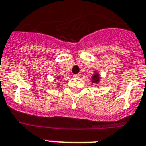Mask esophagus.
Here are the masks:
<instances>
[{
	"instance_id": "esophagus-1",
	"label": "esophagus",
	"mask_w": 146,
	"mask_h": 146,
	"mask_svg": "<svg viewBox=\"0 0 146 146\" xmlns=\"http://www.w3.org/2000/svg\"><path fill=\"white\" fill-rule=\"evenodd\" d=\"M73 77H74V78H79L80 77V74H74V75H73Z\"/></svg>"
}]
</instances>
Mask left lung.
Returning <instances> with one entry per match:
<instances>
[{
  "label": "left lung",
  "instance_id": "8db88e82",
  "mask_svg": "<svg viewBox=\"0 0 146 146\" xmlns=\"http://www.w3.org/2000/svg\"><path fill=\"white\" fill-rule=\"evenodd\" d=\"M101 81V78H100V74L98 73L96 70L94 72V74H92V82L94 83V84H98Z\"/></svg>",
  "mask_w": 146,
  "mask_h": 146
}]
</instances>
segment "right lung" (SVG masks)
<instances>
[{"label":"right lung","mask_w":146,"mask_h":146,"mask_svg":"<svg viewBox=\"0 0 146 146\" xmlns=\"http://www.w3.org/2000/svg\"><path fill=\"white\" fill-rule=\"evenodd\" d=\"M60 77H61V76H58V77L56 78V80H59V79H60Z\"/></svg>","instance_id":"add662e5"}]
</instances>
